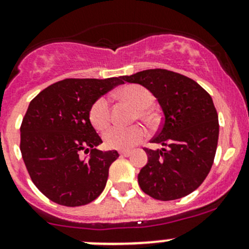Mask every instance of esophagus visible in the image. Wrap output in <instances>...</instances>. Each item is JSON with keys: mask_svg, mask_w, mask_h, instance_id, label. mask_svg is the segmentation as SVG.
Wrapping results in <instances>:
<instances>
[{"mask_svg": "<svg viewBox=\"0 0 249 249\" xmlns=\"http://www.w3.org/2000/svg\"><path fill=\"white\" fill-rule=\"evenodd\" d=\"M119 154L122 155V157H130V155H131V152H130V150H122V152H119Z\"/></svg>", "mask_w": 249, "mask_h": 249, "instance_id": "obj_1", "label": "esophagus"}]
</instances>
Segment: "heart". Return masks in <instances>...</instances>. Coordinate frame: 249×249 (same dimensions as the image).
<instances>
[{
    "label": "heart",
    "mask_w": 249,
    "mask_h": 249,
    "mask_svg": "<svg viewBox=\"0 0 249 249\" xmlns=\"http://www.w3.org/2000/svg\"><path fill=\"white\" fill-rule=\"evenodd\" d=\"M118 96L123 100H126L137 108L135 115L136 119H141L145 123L153 120V113L150 107L154 104V96L147 88L139 84H130L122 88L118 91ZM89 119L92 126L97 131H105L110 124V107L107 97L101 96L95 100L89 109ZM144 127L140 125H134L130 127H110L108 131L105 132V144L113 149L126 150L131 149L134 145L144 140Z\"/></svg>",
    "instance_id": "1"
}]
</instances>
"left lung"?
<instances>
[{
  "label": "left lung",
  "mask_w": 249,
  "mask_h": 249,
  "mask_svg": "<svg viewBox=\"0 0 249 249\" xmlns=\"http://www.w3.org/2000/svg\"><path fill=\"white\" fill-rule=\"evenodd\" d=\"M122 78L150 90L164 113L150 141L162 148H143L148 162L139 173L141 189L161 201L187 196L201 185L214 160L219 123L212 97L192 78L167 70H145Z\"/></svg>",
  "instance_id": "obj_1"
}]
</instances>
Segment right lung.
Returning <instances> with one entry per match:
<instances>
[{"instance_id":"obj_1","label":"right lung","mask_w":249,"mask_h":249,"mask_svg":"<svg viewBox=\"0 0 249 249\" xmlns=\"http://www.w3.org/2000/svg\"><path fill=\"white\" fill-rule=\"evenodd\" d=\"M123 83L122 77L67 78L30 102L20 126V150L34 184L53 202L76 207L104 192L119 154L96 149L102 140L90 123L89 109ZM82 151L89 155L82 158Z\"/></svg>"}]
</instances>
